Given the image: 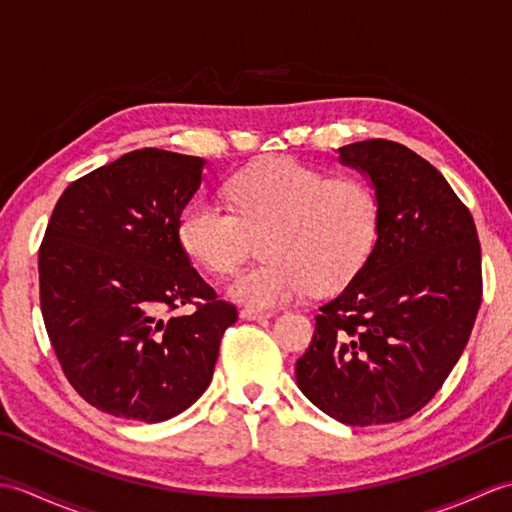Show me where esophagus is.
I'll use <instances>...</instances> for the list:
<instances>
[{
	"instance_id": "esophagus-1",
	"label": "esophagus",
	"mask_w": 512,
	"mask_h": 512,
	"mask_svg": "<svg viewBox=\"0 0 512 512\" xmlns=\"http://www.w3.org/2000/svg\"><path fill=\"white\" fill-rule=\"evenodd\" d=\"M239 317L246 319V321H257V319H268L270 312L257 310V308H242V310H239Z\"/></svg>"
}]
</instances>
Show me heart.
<instances>
[{"mask_svg":"<svg viewBox=\"0 0 512 512\" xmlns=\"http://www.w3.org/2000/svg\"><path fill=\"white\" fill-rule=\"evenodd\" d=\"M228 206L193 200L182 211L178 239L195 264L233 275L262 239L264 262L246 270L231 295L253 308L345 286L372 255L380 200L363 178L273 158L239 171L226 184Z\"/></svg>","mask_w":512,"mask_h":512,"instance_id":"heart-1","label":"heart"}]
</instances>
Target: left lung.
<instances>
[{"mask_svg":"<svg viewBox=\"0 0 512 512\" xmlns=\"http://www.w3.org/2000/svg\"><path fill=\"white\" fill-rule=\"evenodd\" d=\"M380 200L378 242L323 303L297 385L352 427L400 422L438 394L482 303V250L466 204L442 173L394 140L339 149Z\"/></svg>","mask_w":512,"mask_h":512,"instance_id":"1","label":"left lung"}]
</instances>
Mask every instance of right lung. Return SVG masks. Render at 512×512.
I'll list each match as a JSON object with an SVG mask.
<instances>
[{"label": "right lung", "instance_id": "add662e5", "mask_svg": "<svg viewBox=\"0 0 512 512\" xmlns=\"http://www.w3.org/2000/svg\"><path fill=\"white\" fill-rule=\"evenodd\" d=\"M204 160L147 147L74 180L39 246V303L65 378L116 418L162 422L209 387L237 321L178 239ZM184 305L192 310L178 315Z\"/></svg>", "mask_w": 512, "mask_h": 512}]
</instances>
